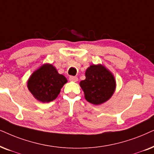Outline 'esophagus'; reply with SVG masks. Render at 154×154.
<instances>
[{
    "label": "esophagus",
    "instance_id": "obj_1",
    "mask_svg": "<svg viewBox=\"0 0 154 154\" xmlns=\"http://www.w3.org/2000/svg\"><path fill=\"white\" fill-rule=\"evenodd\" d=\"M69 79L72 82H77L78 80V78H77V77H75V76H70V77H69Z\"/></svg>",
    "mask_w": 154,
    "mask_h": 154
}]
</instances>
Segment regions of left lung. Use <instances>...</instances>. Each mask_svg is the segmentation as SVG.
I'll list each match as a JSON object with an SVG mask.
<instances>
[{"label": "left lung", "instance_id": "obj_1", "mask_svg": "<svg viewBox=\"0 0 154 154\" xmlns=\"http://www.w3.org/2000/svg\"><path fill=\"white\" fill-rule=\"evenodd\" d=\"M86 79L80 82L86 100L98 105L108 101L116 89L113 75L103 65H91L85 72Z\"/></svg>", "mask_w": 154, "mask_h": 154}]
</instances>
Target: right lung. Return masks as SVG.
Listing matches in <instances>:
<instances>
[{"instance_id": "add662e5", "label": "right lung", "mask_w": 154, "mask_h": 154, "mask_svg": "<svg viewBox=\"0 0 154 154\" xmlns=\"http://www.w3.org/2000/svg\"><path fill=\"white\" fill-rule=\"evenodd\" d=\"M66 82L67 79L58 74L52 65L46 64L32 74L27 87L36 99L48 103L56 99Z\"/></svg>"}]
</instances>
